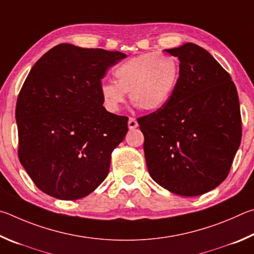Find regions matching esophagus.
<instances>
[{
    "mask_svg": "<svg viewBox=\"0 0 254 254\" xmlns=\"http://www.w3.org/2000/svg\"><path fill=\"white\" fill-rule=\"evenodd\" d=\"M137 126H138L137 120L135 118L130 117L129 120H128V128H129V129H135V128H137Z\"/></svg>",
    "mask_w": 254,
    "mask_h": 254,
    "instance_id": "1",
    "label": "esophagus"
}]
</instances>
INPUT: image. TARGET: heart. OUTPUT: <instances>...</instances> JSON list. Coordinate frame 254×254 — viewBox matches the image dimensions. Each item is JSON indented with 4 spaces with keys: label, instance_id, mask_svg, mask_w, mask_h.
<instances>
[{
    "label": "heart",
    "instance_id": "b5f03b06",
    "mask_svg": "<svg viewBox=\"0 0 254 254\" xmlns=\"http://www.w3.org/2000/svg\"><path fill=\"white\" fill-rule=\"evenodd\" d=\"M181 66L174 57L158 52L141 53L124 61L115 69L116 82L100 86L104 106L111 113L118 111L126 93L143 110L153 111L167 104L180 80Z\"/></svg>",
    "mask_w": 254,
    "mask_h": 254
}]
</instances>
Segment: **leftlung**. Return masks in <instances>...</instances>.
Instances as JSON below:
<instances>
[{"label":"left lung","mask_w":254,"mask_h":254,"mask_svg":"<svg viewBox=\"0 0 254 254\" xmlns=\"http://www.w3.org/2000/svg\"><path fill=\"white\" fill-rule=\"evenodd\" d=\"M165 51L180 59V80L165 106L137 119L146 164L162 188L197 196L228 177L241 143L238 91L228 71L197 44Z\"/></svg>","instance_id":"1"}]
</instances>
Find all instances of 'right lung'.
<instances>
[{"label": "right lung", "instance_id": "right-lung-1", "mask_svg": "<svg viewBox=\"0 0 254 254\" xmlns=\"http://www.w3.org/2000/svg\"><path fill=\"white\" fill-rule=\"evenodd\" d=\"M127 56L58 44L37 61L16 101L19 159L33 183L52 197L73 201L108 175L128 117L102 106L101 79Z\"/></svg>", "mask_w": 254, "mask_h": 254}]
</instances>
